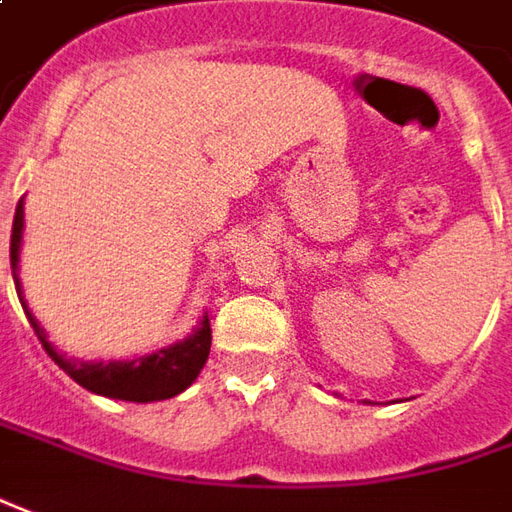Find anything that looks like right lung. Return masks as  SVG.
Segmentation results:
<instances>
[{"instance_id": "obj_1", "label": "right lung", "mask_w": 512, "mask_h": 512, "mask_svg": "<svg viewBox=\"0 0 512 512\" xmlns=\"http://www.w3.org/2000/svg\"><path fill=\"white\" fill-rule=\"evenodd\" d=\"M22 235H24V198L16 207L13 215V235H10V269H13V283H16V294L22 302L24 314L30 319V325L36 330L38 342L47 350V356L64 370L75 384L83 389L103 395V398H114V401H131V403H151V401H168L176 398L179 392L190 387L204 370L207 356H210L212 330L210 316L198 322V328L182 339V342L168 344L156 353L148 356H137L131 361H81V358H69L55 350L50 336L38 325L33 311L27 308L22 291V277H19V257H22Z\"/></svg>"}]
</instances>
